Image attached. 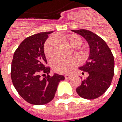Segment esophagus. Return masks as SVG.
I'll use <instances>...</instances> for the list:
<instances>
[{"mask_svg": "<svg viewBox=\"0 0 122 122\" xmlns=\"http://www.w3.org/2000/svg\"><path fill=\"white\" fill-rule=\"evenodd\" d=\"M71 77V76L70 75H65V78L66 79H70Z\"/></svg>", "mask_w": 122, "mask_h": 122, "instance_id": "1", "label": "esophagus"}]
</instances>
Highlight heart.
<instances>
[{
	"label": "heart",
	"mask_w": 122,
	"mask_h": 122,
	"mask_svg": "<svg viewBox=\"0 0 122 122\" xmlns=\"http://www.w3.org/2000/svg\"><path fill=\"white\" fill-rule=\"evenodd\" d=\"M64 39L69 43L70 46L77 48L81 46L82 43L81 37L76 34H71L64 37ZM58 39L56 37H51L49 38L45 45V53L48 57H53L57 53L58 49ZM76 64V60L74 58H63L58 57L54 59L51 61V66L53 69L56 73H69Z\"/></svg>",
	"instance_id": "heart-1"
}]
</instances>
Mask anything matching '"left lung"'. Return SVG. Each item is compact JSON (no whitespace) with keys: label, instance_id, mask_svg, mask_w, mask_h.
Wrapping results in <instances>:
<instances>
[{"label":"left lung","instance_id":"left-lung-1","mask_svg":"<svg viewBox=\"0 0 122 122\" xmlns=\"http://www.w3.org/2000/svg\"><path fill=\"white\" fill-rule=\"evenodd\" d=\"M71 31L84 37L89 46L87 61L79 67L88 73V76L76 91L83 98L95 99L102 96L111 85L114 73V56L105 41L93 32L83 29Z\"/></svg>","mask_w":122,"mask_h":122}]
</instances>
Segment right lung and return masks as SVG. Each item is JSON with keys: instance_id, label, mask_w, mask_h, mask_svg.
<instances>
[{"instance_id": "obj_1", "label": "right lung", "mask_w": 122, "mask_h": 122, "mask_svg": "<svg viewBox=\"0 0 122 122\" xmlns=\"http://www.w3.org/2000/svg\"><path fill=\"white\" fill-rule=\"evenodd\" d=\"M53 32H41L25 38L14 53L12 81L20 95L31 104L43 105L51 101L59 82L65 79L56 73L50 76V68L46 67L44 43ZM42 73L48 75L41 79Z\"/></svg>"}]
</instances>
